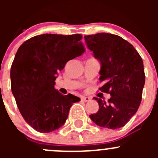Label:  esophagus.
I'll return each mask as SVG.
<instances>
[{"label": "esophagus", "instance_id": "34e87169", "mask_svg": "<svg viewBox=\"0 0 158 158\" xmlns=\"http://www.w3.org/2000/svg\"><path fill=\"white\" fill-rule=\"evenodd\" d=\"M81 100L82 102H89L90 100V98L89 97H85V96H82L81 97Z\"/></svg>", "mask_w": 158, "mask_h": 158}]
</instances>
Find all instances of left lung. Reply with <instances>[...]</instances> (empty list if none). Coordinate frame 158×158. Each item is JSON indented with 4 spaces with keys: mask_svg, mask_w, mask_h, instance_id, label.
I'll list each match as a JSON object with an SVG mask.
<instances>
[{
    "mask_svg": "<svg viewBox=\"0 0 158 158\" xmlns=\"http://www.w3.org/2000/svg\"><path fill=\"white\" fill-rule=\"evenodd\" d=\"M87 47L101 63L99 90L109 93L108 102L96 97L98 111L90 114L97 125L117 129L137 112L145 82L144 64L135 47L118 35L101 33L84 36Z\"/></svg>",
    "mask_w": 158,
    "mask_h": 158,
    "instance_id": "left-lung-1",
    "label": "left lung"
}]
</instances>
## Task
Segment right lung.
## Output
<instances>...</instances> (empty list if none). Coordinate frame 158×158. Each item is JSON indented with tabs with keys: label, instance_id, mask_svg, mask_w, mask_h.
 <instances>
[{
	"label": "right lung",
	"instance_id": "right-lung-1",
	"mask_svg": "<svg viewBox=\"0 0 158 158\" xmlns=\"http://www.w3.org/2000/svg\"><path fill=\"white\" fill-rule=\"evenodd\" d=\"M81 34H41L25 41L10 69L11 91L20 114L41 133L63 126L77 96L54 88L58 73L69 60L85 52Z\"/></svg>",
	"mask_w": 158,
	"mask_h": 158
}]
</instances>
